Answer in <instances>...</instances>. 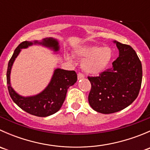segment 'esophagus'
<instances>
[{
  "instance_id": "obj_1",
  "label": "esophagus",
  "mask_w": 150,
  "mask_h": 150,
  "mask_svg": "<svg viewBox=\"0 0 150 150\" xmlns=\"http://www.w3.org/2000/svg\"><path fill=\"white\" fill-rule=\"evenodd\" d=\"M84 78V75L82 73H78V79L81 80V79H83Z\"/></svg>"
}]
</instances>
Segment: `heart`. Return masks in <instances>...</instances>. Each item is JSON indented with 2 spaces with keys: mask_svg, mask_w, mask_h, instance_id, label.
Masks as SVG:
<instances>
[{
  "mask_svg": "<svg viewBox=\"0 0 150 150\" xmlns=\"http://www.w3.org/2000/svg\"><path fill=\"white\" fill-rule=\"evenodd\" d=\"M75 53L78 58L83 60L82 69L84 72L93 75H97L103 72L112 57V51L109 47L82 46L77 48ZM67 59H72L69 56H67Z\"/></svg>",
  "mask_w": 150,
  "mask_h": 150,
  "instance_id": "b5f03b06",
  "label": "heart"
}]
</instances>
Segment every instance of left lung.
<instances>
[{
  "label": "left lung",
  "instance_id": "obj_1",
  "mask_svg": "<svg viewBox=\"0 0 150 150\" xmlns=\"http://www.w3.org/2000/svg\"><path fill=\"white\" fill-rule=\"evenodd\" d=\"M119 57L112 67L97 77H88L91 84L88 102L93 110L111 114L123 110L138 96L142 81V66L131 46L115 40Z\"/></svg>",
  "mask_w": 150,
  "mask_h": 150
}]
</instances>
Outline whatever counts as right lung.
Segmentation results:
<instances>
[{
  "label": "right lung",
  "instance_id": "right-lung-1",
  "mask_svg": "<svg viewBox=\"0 0 150 150\" xmlns=\"http://www.w3.org/2000/svg\"><path fill=\"white\" fill-rule=\"evenodd\" d=\"M42 45L51 48L57 52L59 50V42L53 38H43L41 41H24L21 43L13 51L11 58L8 62L6 73L8 90L12 100L22 110L29 114L38 117H47L51 115L60 110L66 98L67 89L69 86L76 83L78 77L73 70H64L57 68L54 70L51 81L44 90L40 93L31 96H22L18 94L11 86L10 74L13 62L21 49L27 48L32 45Z\"/></svg>",
  "mask_w": 150,
  "mask_h": 150
}]
</instances>
